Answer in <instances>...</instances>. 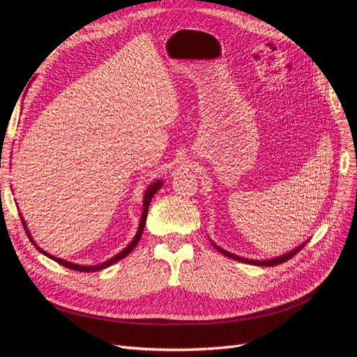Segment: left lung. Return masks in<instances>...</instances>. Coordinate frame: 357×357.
Instances as JSON below:
<instances>
[{
  "instance_id": "8db88e82",
  "label": "left lung",
  "mask_w": 357,
  "mask_h": 357,
  "mask_svg": "<svg viewBox=\"0 0 357 357\" xmlns=\"http://www.w3.org/2000/svg\"><path fill=\"white\" fill-rule=\"evenodd\" d=\"M307 243H308V241L299 244L298 247H295V248H294V250H290V252H287V253H284V255H280V256H277V257H271V259H261V261H257V259H247V257H241V256L235 255V253L226 252L225 248H222V247H219V245H215V244L211 241V244L214 245L215 250L220 252L222 255L228 256V257H231V259H235V261H240V262H244V264H248V265H256V266H274V265L283 264V262L289 261L290 257H294V256H295V255L301 250V248L304 247Z\"/></svg>"
}]
</instances>
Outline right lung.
Listing matches in <instances>:
<instances>
[{"label":"right lung","mask_w":357,"mask_h":357,"mask_svg":"<svg viewBox=\"0 0 357 357\" xmlns=\"http://www.w3.org/2000/svg\"><path fill=\"white\" fill-rule=\"evenodd\" d=\"M162 185H164V180H156V181H153V183H150V186L146 189L144 198H143V213H142V219H139L138 231H137L135 236L132 238V241L129 243V244L123 248L122 252H119L117 255H114L113 257H110L109 261H105V262L98 264V265H79V264H74V262L63 261V259H61V257H56V256H53V255L47 253L46 250H43L41 247H38L37 243L34 241V238H32V236H31V232H29V229H28V225H26V222H25L22 214H20V220H22V223H24V228H25V231H26V235H28V238L31 240V243L37 247V250H38L40 253H43L45 256L50 257L52 261H55L56 264H59V265H62V266L74 269V271H80V273H95V271H101V269L109 268V266L114 265L116 262L121 261V259H123L125 256H128V255L131 253V252L134 250V248L137 247L139 238H142V235H143V231H144V225H146V219H147V211H149V204H150V201H152V198L155 197V193L162 188Z\"/></svg>","instance_id":"1"}]
</instances>
